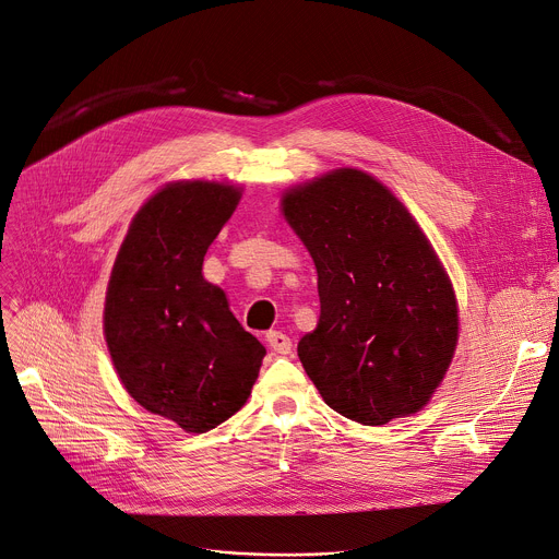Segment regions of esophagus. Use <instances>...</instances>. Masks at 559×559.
I'll return each mask as SVG.
<instances>
[{
    "label": "esophagus",
    "instance_id": "obj_1",
    "mask_svg": "<svg viewBox=\"0 0 559 559\" xmlns=\"http://www.w3.org/2000/svg\"><path fill=\"white\" fill-rule=\"evenodd\" d=\"M265 338H267L270 347H272L276 354H289V349H292V338H289L287 334H283V332H278V330H270Z\"/></svg>",
    "mask_w": 559,
    "mask_h": 559
}]
</instances>
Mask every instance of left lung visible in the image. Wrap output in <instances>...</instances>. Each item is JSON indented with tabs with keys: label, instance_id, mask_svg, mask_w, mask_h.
Wrapping results in <instances>:
<instances>
[{
	"label": "left lung",
	"instance_id": "obj_1",
	"mask_svg": "<svg viewBox=\"0 0 559 559\" xmlns=\"http://www.w3.org/2000/svg\"><path fill=\"white\" fill-rule=\"evenodd\" d=\"M310 249L321 317L298 359L338 415L383 426L421 411L456 345V302L435 251L372 176L338 169L283 195Z\"/></svg>",
	"mask_w": 559,
	"mask_h": 559
}]
</instances>
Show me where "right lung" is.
Returning a JSON list of instances; mask_svg holds the SVG:
<instances>
[{"instance_id":"right-lung-1","label":"right lung","mask_w":559,"mask_h":559,"mask_svg":"<svg viewBox=\"0 0 559 559\" xmlns=\"http://www.w3.org/2000/svg\"><path fill=\"white\" fill-rule=\"evenodd\" d=\"M218 182H176L138 212L116 259L105 336L127 392L187 432L242 408L265 347L229 312L202 261L238 205Z\"/></svg>"}]
</instances>
